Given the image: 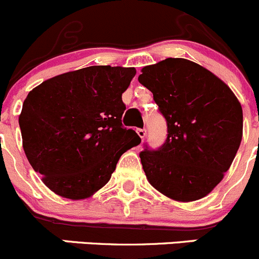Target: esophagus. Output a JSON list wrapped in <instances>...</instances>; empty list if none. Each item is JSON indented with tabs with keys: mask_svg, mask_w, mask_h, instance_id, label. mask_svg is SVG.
Here are the masks:
<instances>
[{
	"mask_svg": "<svg viewBox=\"0 0 259 259\" xmlns=\"http://www.w3.org/2000/svg\"><path fill=\"white\" fill-rule=\"evenodd\" d=\"M137 133H138V135H139V137L142 138V139H144L145 135H146V130L145 129H138Z\"/></svg>",
	"mask_w": 259,
	"mask_h": 259,
	"instance_id": "1",
	"label": "esophagus"
}]
</instances>
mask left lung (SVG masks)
<instances>
[{
  "instance_id": "left-lung-1",
  "label": "left lung",
  "mask_w": 259,
  "mask_h": 259,
  "mask_svg": "<svg viewBox=\"0 0 259 259\" xmlns=\"http://www.w3.org/2000/svg\"><path fill=\"white\" fill-rule=\"evenodd\" d=\"M138 80L168 124L165 143L140 153L146 179L177 202L202 199L222 182L241 145V103L224 81L187 59L143 67Z\"/></svg>"
}]
</instances>
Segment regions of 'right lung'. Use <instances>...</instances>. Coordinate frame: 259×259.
<instances>
[{"label":"right lung","mask_w":259,"mask_h":259,"mask_svg":"<svg viewBox=\"0 0 259 259\" xmlns=\"http://www.w3.org/2000/svg\"><path fill=\"white\" fill-rule=\"evenodd\" d=\"M135 74L134 67L89 66L28 93L18 117L23 150L55 194L90 198L110 180L120 156L140 144L121 124V95Z\"/></svg>","instance_id":"obj_1"}]
</instances>
